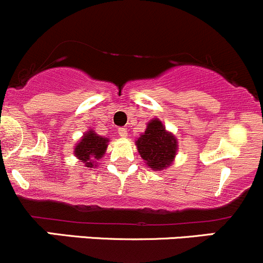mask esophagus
Listing matches in <instances>:
<instances>
[{"label":"esophagus","instance_id":"1","mask_svg":"<svg viewBox=\"0 0 263 263\" xmlns=\"http://www.w3.org/2000/svg\"><path fill=\"white\" fill-rule=\"evenodd\" d=\"M118 133H119V135H120L121 138L128 137V129H126V128H120L118 130Z\"/></svg>","mask_w":263,"mask_h":263}]
</instances>
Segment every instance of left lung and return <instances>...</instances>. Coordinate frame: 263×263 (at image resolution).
Wrapping results in <instances>:
<instances>
[{
	"mask_svg": "<svg viewBox=\"0 0 263 263\" xmlns=\"http://www.w3.org/2000/svg\"><path fill=\"white\" fill-rule=\"evenodd\" d=\"M138 153L145 165L155 171H161L171 166L178 153V139L158 118L148 121L145 132L135 140Z\"/></svg>",
	"mask_w": 263,
	"mask_h": 263,
	"instance_id": "1",
	"label": "left lung"
}]
</instances>
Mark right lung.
<instances>
[{"mask_svg":"<svg viewBox=\"0 0 263 263\" xmlns=\"http://www.w3.org/2000/svg\"><path fill=\"white\" fill-rule=\"evenodd\" d=\"M108 142H110L108 138L101 137L93 129H89L75 144V157L82 161L85 167H96L98 165L97 161H100L105 156Z\"/></svg>","mask_w":263,"mask_h":263,"instance_id":"obj_1","label":"right lung"}]
</instances>
